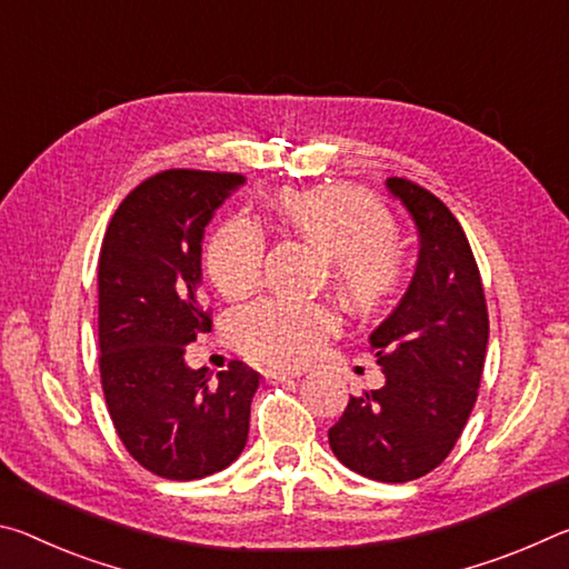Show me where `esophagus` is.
I'll return each mask as SVG.
<instances>
[{
    "mask_svg": "<svg viewBox=\"0 0 569 569\" xmlns=\"http://www.w3.org/2000/svg\"><path fill=\"white\" fill-rule=\"evenodd\" d=\"M297 376H300V372H292V370H277V368H267L264 370L267 383H282V380H292Z\"/></svg>",
    "mask_w": 569,
    "mask_h": 569,
    "instance_id": "obj_1",
    "label": "esophagus"
}]
</instances>
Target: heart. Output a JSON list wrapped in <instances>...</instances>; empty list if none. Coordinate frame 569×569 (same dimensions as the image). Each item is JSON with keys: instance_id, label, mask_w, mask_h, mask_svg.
I'll return each instance as SVG.
<instances>
[{"instance_id": "b5f03b06", "label": "heart", "mask_w": 569, "mask_h": 569, "mask_svg": "<svg viewBox=\"0 0 569 569\" xmlns=\"http://www.w3.org/2000/svg\"><path fill=\"white\" fill-rule=\"evenodd\" d=\"M274 207L295 231L338 262L342 292L350 302H383L400 282V254L393 244V219L366 191L320 186L284 189ZM264 241L254 223H221L207 247V272L227 297H244L262 277ZM335 330V315L320 305L259 300L231 312L229 340L244 356L269 366H302Z\"/></svg>"}]
</instances>
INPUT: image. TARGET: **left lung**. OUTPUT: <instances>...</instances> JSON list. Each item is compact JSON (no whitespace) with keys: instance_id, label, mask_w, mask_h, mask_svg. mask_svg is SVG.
I'll list each match as a JSON object with an SVG mask.
<instances>
[{"instance_id":"1","label":"left lung","mask_w":569,"mask_h":569,"mask_svg":"<svg viewBox=\"0 0 569 569\" xmlns=\"http://www.w3.org/2000/svg\"><path fill=\"white\" fill-rule=\"evenodd\" d=\"M418 229L406 295L370 332L383 388L350 398L328 431L330 449L372 481L426 477L451 453L477 403L489 315L477 259L446 203L406 179H386Z\"/></svg>"}]
</instances>
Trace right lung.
<instances>
[{
    "mask_svg": "<svg viewBox=\"0 0 569 569\" xmlns=\"http://www.w3.org/2000/svg\"><path fill=\"white\" fill-rule=\"evenodd\" d=\"M244 181L239 173H156L128 193L102 239V393L128 453L156 477H211L247 446L259 372L234 360L211 378L183 358L211 330L199 297L203 229Z\"/></svg>",
    "mask_w": 569,
    "mask_h": 569,
    "instance_id": "obj_1",
    "label": "right lung"
}]
</instances>
